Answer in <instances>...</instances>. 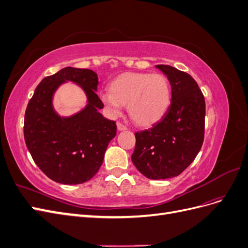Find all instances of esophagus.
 Instances as JSON below:
<instances>
[{
	"instance_id": "1",
	"label": "esophagus",
	"mask_w": 248,
	"mask_h": 248,
	"mask_svg": "<svg viewBox=\"0 0 248 248\" xmlns=\"http://www.w3.org/2000/svg\"><path fill=\"white\" fill-rule=\"evenodd\" d=\"M117 127H118V130H120V131L127 130V126H126V125H124L123 123H120V122H118V123H117Z\"/></svg>"
}]
</instances>
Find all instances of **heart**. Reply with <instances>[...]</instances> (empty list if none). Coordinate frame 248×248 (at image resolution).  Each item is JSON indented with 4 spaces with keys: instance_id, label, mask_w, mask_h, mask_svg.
Masks as SVG:
<instances>
[{
    "instance_id": "1",
    "label": "heart",
    "mask_w": 248,
    "mask_h": 248,
    "mask_svg": "<svg viewBox=\"0 0 248 248\" xmlns=\"http://www.w3.org/2000/svg\"><path fill=\"white\" fill-rule=\"evenodd\" d=\"M102 102L114 116L121 114L123 104L134 122L150 125L160 120L170 104V87L162 74L125 73L100 94Z\"/></svg>"
}]
</instances>
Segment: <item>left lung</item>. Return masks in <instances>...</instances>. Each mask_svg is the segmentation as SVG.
Listing matches in <instances>:
<instances>
[{
	"instance_id": "1",
	"label": "left lung",
	"mask_w": 248,
	"mask_h": 248,
	"mask_svg": "<svg viewBox=\"0 0 248 248\" xmlns=\"http://www.w3.org/2000/svg\"><path fill=\"white\" fill-rule=\"evenodd\" d=\"M171 88L166 114L151 128L136 132L131 160L152 180L179 176L196 158L204 141L205 98L188 73L169 65H156Z\"/></svg>"
}]
</instances>
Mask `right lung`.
<instances>
[{"label":"right lung","instance_id":"right-lung-1","mask_svg":"<svg viewBox=\"0 0 248 248\" xmlns=\"http://www.w3.org/2000/svg\"><path fill=\"white\" fill-rule=\"evenodd\" d=\"M68 80L84 90L88 104L66 118L54 111L52 96ZM97 86L98 77L93 70L66 67L44 78L28 103L26 145L35 163L52 181L67 185L89 181L98 171L109 141L116 137V122L99 112L103 103L96 94Z\"/></svg>","mask_w":248,"mask_h":248}]
</instances>
